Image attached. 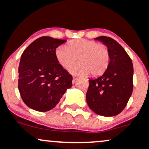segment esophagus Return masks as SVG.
<instances>
[{
	"label": "esophagus",
	"instance_id": "esophagus-1",
	"mask_svg": "<svg viewBox=\"0 0 149 149\" xmlns=\"http://www.w3.org/2000/svg\"><path fill=\"white\" fill-rule=\"evenodd\" d=\"M78 79V76H73V83H75V82H76Z\"/></svg>",
	"mask_w": 149,
	"mask_h": 149
}]
</instances>
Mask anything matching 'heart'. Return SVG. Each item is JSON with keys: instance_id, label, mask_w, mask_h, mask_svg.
Segmentation results:
<instances>
[{"instance_id": "b5f03b06", "label": "heart", "mask_w": 149, "mask_h": 149, "mask_svg": "<svg viewBox=\"0 0 149 149\" xmlns=\"http://www.w3.org/2000/svg\"><path fill=\"white\" fill-rule=\"evenodd\" d=\"M58 62L64 69H69L79 60L80 64L71 68L73 74L88 76L91 73L98 76L105 72L110 61V53L107 46L88 39H76L68 45H60L55 51Z\"/></svg>"}]
</instances>
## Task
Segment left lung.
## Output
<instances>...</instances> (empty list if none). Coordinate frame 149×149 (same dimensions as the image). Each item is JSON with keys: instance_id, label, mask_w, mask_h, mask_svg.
<instances>
[{"instance_id": "1", "label": "left lung", "mask_w": 149, "mask_h": 149, "mask_svg": "<svg viewBox=\"0 0 149 149\" xmlns=\"http://www.w3.org/2000/svg\"><path fill=\"white\" fill-rule=\"evenodd\" d=\"M95 40L107 46L110 61L102 76L89 80L87 103L98 115L114 116L125 109L132 93L133 64L123 47L111 38L100 36Z\"/></svg>"}]
</instances>
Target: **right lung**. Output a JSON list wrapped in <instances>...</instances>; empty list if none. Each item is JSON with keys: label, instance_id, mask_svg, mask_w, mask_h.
I'll return each mask as SVG.
<instances>
[{"label": "right lung", "instance_id": "right-lung-1", "mask_svg": "<svg viewBox=\"0 0 149 149\" xmlns=\"http://www.w3.org/2000/svg\"><path fill=\"white\" fill-rule=\"evenodd\" d=\"M66 40L42 36L22 53L19 65L18 89L26 105L45 112L59 103L73 77L58 62L56 48Z\"/></svg>", "mask_w": 149, "mask_h": 149}]
</instances>
